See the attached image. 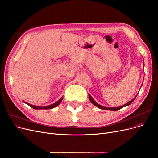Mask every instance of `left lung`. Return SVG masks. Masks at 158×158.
Returning a JSON list of instances; mask_svg holds the SVG:
<instances>
[{
  "instance_id": "obj_1",
  "label": "left lung",
  "mask_w": 158,
  "mask_h": 158,
  "mask_svg": "<svg viewBox=\"0 0 158 158\" xmlns=\"http://www.w3.org/2000/svg\"><path fill=\"white\" fill-rule=\"evenodd\" d=\"M141 86H142V85H141ZM137 96V95H136ZM136 96H135V97L133 98V99H132L131 101H129V102H127V103H126L125 104H124V105H123V106H118V107H111V108H109V107H104V106H101V105H100V104H98L97 102H96L93 98V97L92 96H90V94H89V100H90V101L91 102V103H92L93 104H94V106H96V107H98V108H100V109H102V110H110V111H118V110H120V109H121L122 108H123V107H125V106H129V105H130L132 102H133L135 100V99L136 98Z\"/></svg>"
}]
</instances>
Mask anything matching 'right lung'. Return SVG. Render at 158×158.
Instances as JSON below:
<instances>
[{"label": "right lung", "mask_w": 158, "mask_h": 158, "mask_svg": "<svg viewBox=\"0 0 158 158\" xmlns=\"http://www.w3.org/2000/svg\"><path fill=\"white\" fill-rule=\"evenodd\" d=\"M63 100V97L61 98L60 100H58L57 102H56L55 103L51 104V105H49V106H34V105H32V104H30L27 102H26L23 101V102L25 103L26 104L29 105L30 107H31L33 109H35V110H48V109H52L54 108H55V107H56L57 106H58L60 103L61 102H62V100Z\"/></svg>", "instance_id": "1"}]
</instances>
